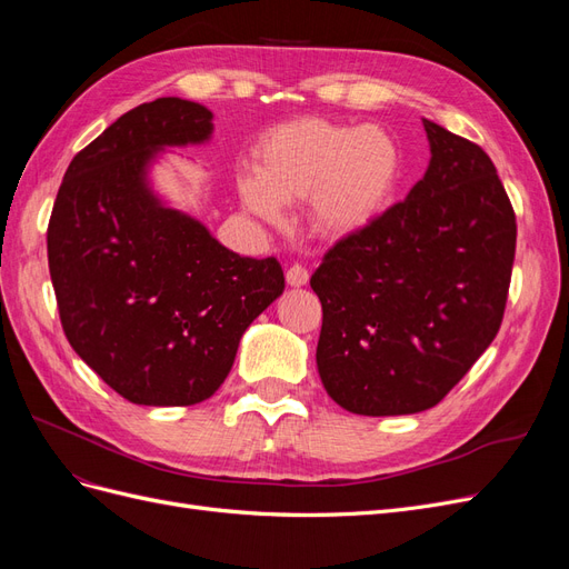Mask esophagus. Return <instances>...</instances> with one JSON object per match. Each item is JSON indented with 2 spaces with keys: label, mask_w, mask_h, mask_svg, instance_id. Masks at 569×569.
Masks as SVG:
<instances>
[{
  "label": "esophagus",
  "mask_w": 569,
  "mask_h": 569,
  "mask_svg": "<svg viewBox=\"0 0 569 569\" xmlns=\"http://www.w3.org/2000/svg\"><path fill=\"white\" fill-rule=\"evenodd\" d=\"M284 278H287V284H291V287H303V284H308V278H311V274H308V270L303 266L295 263L287 270Z\"/></svg>",
  "instance_id": "1"
}]
</instances>
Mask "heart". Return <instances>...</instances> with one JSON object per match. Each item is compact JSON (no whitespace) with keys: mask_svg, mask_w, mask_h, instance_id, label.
<instances>
[{"mask_svg":"<svg viewBox=\"0 0 569 569\" xmlns=\"http://www.w3.org/2000/svg\"><path fill=\"white\" fill-rule=\"evenodd\" d=\"M253 170L256 178H239V197L249 213L278 222L280 203L308 199L313 230L347 239L375 226L393 203L403 153L380 126L299 118L272 128L258 142Z\"/></svg>","mask_w":569,"mask_h":569,"instance_id":"heart-1","label":"heart"}]
</instances>
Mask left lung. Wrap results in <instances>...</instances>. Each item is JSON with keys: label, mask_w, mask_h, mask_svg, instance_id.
Returning <instances> with one entry per match:
<instances>
[{"label": "left lung", "mask_w": 569, "mask_h": 569, "mask_svg": "<svg viewBox=\"0 0 569 569\" xmlns=\"http://www.w3.org/2000/svg\"><path fill=\"white\" fill-rule=\"evenodd\" d=\"M427 173L313 272L322 303L318 372L358 416L437 406L501 327L515 261V211L487 151L422 120Z\"/></svg>", "instance_id": "left-lung-1"}]
</instances>
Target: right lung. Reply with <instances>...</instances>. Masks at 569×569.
<instances>
[{
    "label": "right lung",
    "mask_w": 569,
    "mask_h": 569,
    "mask_svg": "<svg viewBox=\"0 0 569 569\" xmlns=\"http://www.w3.org/2000/svg\"><path fill=\"white\" fill-rule=\"evenodd\" d=\"M211 118L180 97L134 107L76 153L51 209L47 256L66 339L130 403L209 399L247 327L284 289L278 258L226 249L149 187L151 161L209 140Z\"/></svg>",
    "instance_id": "right-lung-1"
}]
</instances>
